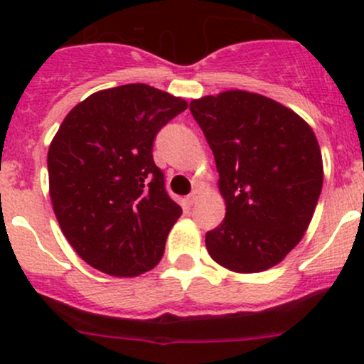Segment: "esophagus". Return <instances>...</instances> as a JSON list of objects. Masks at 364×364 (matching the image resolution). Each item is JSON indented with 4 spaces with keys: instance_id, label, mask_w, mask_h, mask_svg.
Masks as SVG:
<instances>
[{
    "instance_id": "esophagus-1",
    "label": "esophagus",
    "mask_w": 364,
    "mask_h": 364,
    "mask_svg": "<svg viewBox=\"0 0 364 364\" xmlns=\"http://www.w3.org/2000/svg\"><path fill=\"white\" fill-rule=\"evenodd\" d=\"M200 196H202V191L193 190L190 195H188V198H186L188 203H190V205H195V203L200 200Z\"/></svg>"
}]
</instances>
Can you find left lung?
<instances>
[{"label":"left lung","mask_w":364,"mask_h":364,"mask_svg":"<svg viewBox=\"0 0 364 364\" xmlns=\"http://www.w3.org/2000/svg\"><path fill=\"white\" fill-rule=\"evenodd\" d=\"M190 111L215 157L225 217L205 235L207 252L237 274L281 263L303 240L323 185L310 124L265 95L225 90Z\"/></svg>","instance_id":"obj_1"}]
</instances>
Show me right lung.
Instances as JSON below:
<instances>
[{
  "instance_id": "add662e5",
  "label": "right lung",
  "mask_w": 364,
  "mask_h": 364,
  "mask_svg": "<svg viewBox=\"0 0 364 364\" xmlns=\"http://www.w3.org/2000/svg\"><path fill=\"white\" fill-rule=\"evenodd\" d=\"M186 107L168 92L128 83L94 92L63 119L48 152L49 196L63 235L94 269L136 277L161 262L183 210L152 147Z\"/></svg>"
}]
</instances>
